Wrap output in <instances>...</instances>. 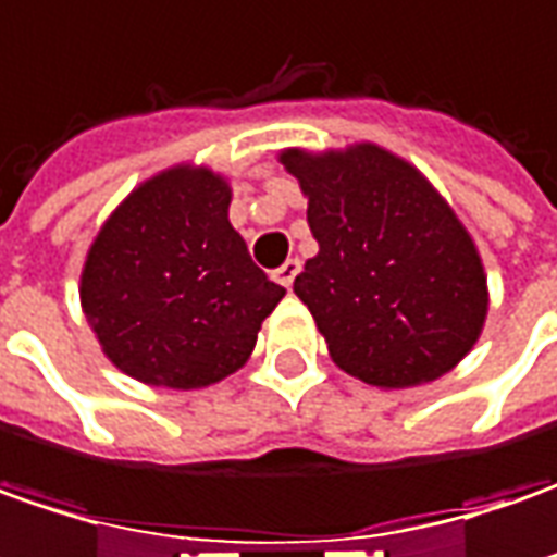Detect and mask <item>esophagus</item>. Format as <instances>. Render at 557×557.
<instances>
[{
  "mask_svg": "<svg viewBox=\"0 0 557 557\" xmlns=\"http://www.w3.org/2000/svg\"><path fill=\"white\" fill-rule=\"evenodd\" d=\"M298 268H301V264H298V259H286L283 264H280L277 271H274V280H277V283H283V286L289 289V286H293V280H296Z\"/></svg>",
  "mask_w": 557,
  "mask_h": 557,
  "instance_id": "esophagus-1",
  "label": "esophagus"
}]
</instances>
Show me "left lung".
Segmentation results:
<instances>
[{
	"label": "left lung",
	"mask_w": 557,
	"mask_h": 557,
	"mask_svg": "<svg viewBox=\"0 0 557 557\" xmlns=\"http://www.w3.org/2000/svg\"><path fill=\"white\" fill-rule=\"evenodd\" d=\"M280 163L308 197L317 256L293 289L338 370L375 388L434 382L487 320V274L450 202L385 147L351 145Z\"/></svg>",
	"instance_id": "obj_1"
}]
</instances>
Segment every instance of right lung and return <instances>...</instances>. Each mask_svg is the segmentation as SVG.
Masks as SVG:
<instances>
[{"label": "right lung", "mask_w": 557, "mask_h": 557, "mask_svg": "<svg viewBox=\"0 0 557 557\" xmlns=\"http://www.w3.org/2000/svg\"><path fill=\"white\" fill-rule=\"evenodd\" d=\"M227 209V178L182 163L138 184L101 224L79 301L116 370L190 392L249 360L286 289L249 259Z\"/></svg>", "instance_id": "obj_1"}]
</instances>
